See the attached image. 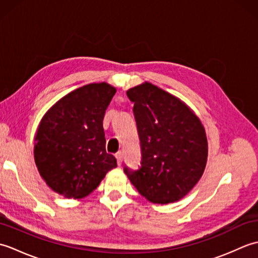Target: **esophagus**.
Listing matches in <instances>:
<instances>
[{"mask_svg":"<svg viewBox=\"0 0 258 258\" xmlns=\"http://www.w3.org/2000/svg\"><path fill=\"white\" fill-rule=\"evenodd\" d=\"M116 160H117V164L118 165H120V164H122V162H123V153L122 152H118V153H116Z\"/></svg>","mask_w":258,"mask_h":258,"instance_id":"esophagus-1","label":"esophagus"}]
</instances>
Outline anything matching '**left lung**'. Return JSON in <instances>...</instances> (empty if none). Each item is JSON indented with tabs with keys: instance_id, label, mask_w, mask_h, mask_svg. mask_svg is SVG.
I'll use <instances>...</instances> for the list:
<instances>
[{
	"instance_id": "8db88e82",
	"label": "left lung",
	"mask_w": 258,
	"mask_h": 258,
	"mask_svg": "<svg viewBox=\"0 0 258 258\" xmlns=\"http://www.w3.org/2000/svg\"><path fill=\"white\" fill-rule=\"evenodd\" d=\"M141 141V167H124L139 193L156 204L177 202L202 177L207 162L205 128L195 113L149 82L126 92Z\"/></svg>"
}]
</instances>
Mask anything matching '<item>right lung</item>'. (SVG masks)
Returning <instances> with one entry per match:
<instances>
[{"instance_id": "1", "label": "right lung", "mask_w": 258, "mask_h": 258, "mask_svg": "<svg viewBox=\"0 0 258 258\" xmlns=\"http://www.w3.org/2000/svg\"><path fill=\"white\" fill-rule=\"evenodd\" d=\"M116 89L105 82L87 84L63 96L38 125L34 160L38 173L67 199L91 194L116 158L105 150L103 118Z\"/></svg>"}]
</instances>
